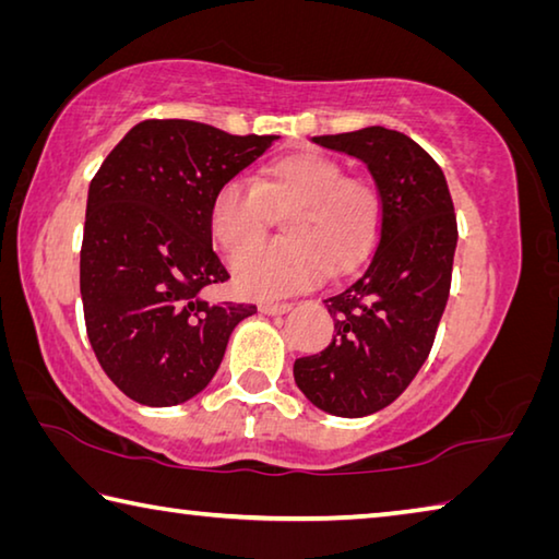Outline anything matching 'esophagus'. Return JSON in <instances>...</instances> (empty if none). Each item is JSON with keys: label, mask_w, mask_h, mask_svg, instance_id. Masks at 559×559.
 Masks as SVG:
<instances>
[{"label": "esophagus", "mask_w": 559, "mask_h": 559, "mask_svg": "<svg viewBox=\"0 0 559 559\" xmlns=\"http://www.w3.org/2000/svg\"><path fill=\"white\" fill-rule=\"evenodd\" d=\"M290 308H293L290 302H261V306H259V310L263 314H283V312H288Z\"/></svg>", "instance_id": "esophagus-1"}]
</instances>
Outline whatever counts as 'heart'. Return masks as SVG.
Listing matches in <instances>:
<instances>
[{"mask_svg":"<svg viewBox=\"0 0 559 559\" xmlns=\"http://www.w3.org/2000/svg\"><path fill=\"white\" fill-rule=\"evenodd\" d=\"M288 214L286 242L254 248L272 212ZM381 195L369 180L347 178L330 156L273 160L257 182L227 180L210 205L217 245L235 253L237 288L249 298H281L314 286L328 269L347 271L367 257L381 231Z\"/></svg>","mask_w":559,"mask_h":559,"instance_id":"b5f03b06","label":"heart"}]
</instances>
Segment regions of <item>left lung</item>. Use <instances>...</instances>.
<instances>
[{
    "instance_id": "obj_1",
    "label": "left lung",
    "mask_w": 559,
    "mask_h": 559,
    "mask_svg": "<svg viewBox=\"0 0 559 559\" xmlns=\"http://www.w3.org/2000/svg\"><path fill=\"white\" fill-rule=\"evenodd\" d=\"M312 141L369 168L383 215L367 266L322 300L337 334L296 359L293 377L314 408L364 418L399 399L432 349L450 298L454 205L442 168L401 131L367 127Z\"/></svg>"
}]
</instances>
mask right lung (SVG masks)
<instances>
[{
    "mask_svg": "<svg viewBox=\"0 0 559 559\" xmlns=\"http://www.w3.org/2000/svg\"><path fill=\"white\" fill-rule=\"evenodd\" d=\"M276 139L146 119L90 182L80 251L87 337L131 401L151 408L190 401L217 373L231 330L257 312L202 298L229 278L212 249L210 205Z\"/></svg>",
    "mask_w": 559,
    "mask_h": 559,
    "instance_id": "1",
    "label": "right lung"
}]
</instances>
